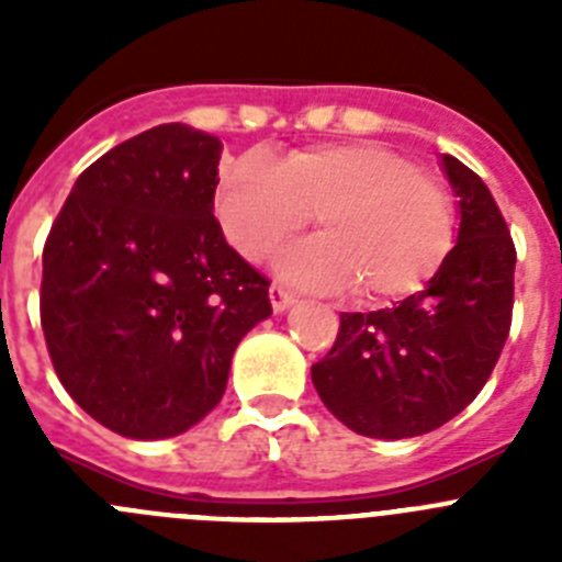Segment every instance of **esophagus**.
<instances>
[{
	"instance_id": "obj_1",
	"label": "esophagus",
	"mask_w": 562,
	"mask_h": 562,
	"mask_svg": "<svg viewBox=\"0 0 562 562\" xmlns=\"http://www.w3.org/2000/svg\"><path fill=\"white\" fill-rule=\"evenodd\" d=\"M270 304H272V312H276V315H281V312H286L292 304H295V295H292V292H286L284 286L272 284L270 286Z\"/></svg>"
}]
</instances>
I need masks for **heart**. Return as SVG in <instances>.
<instances>
[{"label":"heart","instance_id":"1","mask_svg":"<svg viewBox=\"0 0 562 562\" xmlns=\"http://www.w3.org/2000/svg\"><path fill=\"white\" fill-rule=\"evenodd\" d=\"M315 213L321 236L276 261L297 286L391 301L419 290L453 247V202L402 154L376 143H326L270 160L241 154L216 186L227 241L250 261L272 256Z\"/></svg>","mask_w":562,"mask_h":562}]
</instances>
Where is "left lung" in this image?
<instances>
[{
    "label": "left lung",
    "instance_id": "obj_1",
    "mask_svg": "<svg viewBox=\"0 0 562 562\" xmlns=\"http://www.w3.org/2000/svg\"><path fill=\"white\" fill-rule=\"evenodd\" d=\"M439 166L459 200L456 247L422 292L342 312L335 346L312 366L326 408L369 439H411L461 414L509 335L515 245L504 216L479 173L450 154Z\"/></svg>",
    "mask_w": 562,
    "mask_h": 562
}]
</instances>
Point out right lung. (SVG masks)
<instances>
[{
	"mask_svg": "<svg viewBox=\"0 0 562 562\" xmlns=\"http://www.w3.org/2000/svg\"><path fill=\"white\" fill-rule=\"evenodd\" d=\"M222 140L162 123L81 173L44 245L42 329L67 394L126 439H171L225 394L267 278L213 216Z\"/></svg>",
	"mask_w": 562,
	"mask_h": 562,
	"instance_id": "add662e5",
	"label": "right lung"
}]
</instances>
